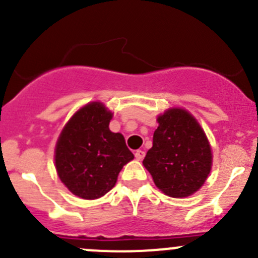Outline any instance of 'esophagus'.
Returning <instances> with one entry per match:
<instances>
[{
	"label": "esophagus",
	"instance_id": "1",
	"mask_svg": "<svg viewBox=\"0 0 258 258\" xmlns=\"http://www.w3.org/2000/svg\"><path fill=\"white\" fill-rule=\"evenodd\" d=\"M135 157L137 158V160H142V158L145 157V151H142V150H137L136 151V153H135Z\"/></svg>",
	"mask_w": 258,
	"mask_h": 258
}]
</instances>
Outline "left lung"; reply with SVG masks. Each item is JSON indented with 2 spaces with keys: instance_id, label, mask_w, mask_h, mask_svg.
<instances>
[{
  "instance_id": "1",
  "label": "left lung",
  "mask_w": 258,
  "mask_h": 258,
  "mask_svg": "<svg viewBox=\"0 0 258 258\" xmlns=\"http://www.w3.org/2000/svg\"><path fill=\"white\" fill-rule=\"evenodd\" d=\"M157 122L144 166L165 195L191 196L209 177L212 166L209 140L196 118L183 108H170Z\"/></svg>"
}]
</instances>
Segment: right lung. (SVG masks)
<instances>
[{"label": "right lung", "instance_id": "obj_1", "mask_svg": "<svg viewBox=\"0 0 258 258\" xmlns=\"http://www.w3.org/2000/svg\"><path fill=\"white\" fill-rule=\"evenodd\" d=\"M112 112L101 102L80 108L62 130L54 163L62 183L83 200L100 199L116 184L119 171L134 160L123 136L108 128Z\"/></svg>", "mask_w": 258, "mask_h": 258}]
</instances>
